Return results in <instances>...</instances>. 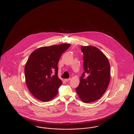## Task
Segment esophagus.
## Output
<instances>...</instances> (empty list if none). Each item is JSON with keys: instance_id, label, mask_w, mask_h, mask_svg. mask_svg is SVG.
<instances>
[{"instance_id": "34e87169", "label": "esophagus", "mask_w": 134, "mask_h": 134, "mask_svg": "<svg viewBox=\"0 0 134 134\" xmlns=\"http://www.w3.org/2000/svg\"><path fill=\"white\" fill-rule=\"evenodd\" d=\"M71 79H70V78H69V79H65V81H66V82H68V81H69Z\"/></svg>"}]
</instances>
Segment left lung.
<instances>
[{"mask_svg":"<svg viewBox=\"0 0 134 134\" xmlns=\"http://www.w3.org/2000/svg\"><path fill=\"white\" fill-rule=\"evenodd\" d=\"M81 50L85 71L75 90L82 101L89 103L99 99L107 90L110 81V66L106 56L97 47L82 46Z\"/></svg>","mask_w":134,"mask_h":134,"instance_id":"left-lung-1","label":"left lung"}]
</instances>
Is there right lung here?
Listing matches in <instances>:
<instances>
[{"label": "right lung", "mask_w": 134, "mask_h": 134, "mask_svg": "<svg viewBox=\"0 0 134 134\" xmlns=\"http://www.w3.org/2000/svg\"><path fill=\"white\" fill-rule=\"evenodd\" d=\"M70 46V44H62L42 47L31 53L24 68L25 81L30 92L38 100L49 101L57 95L62 84L58 75V63Z\"/></svg>", "instance_id": "add662e5"}]
</instances>
